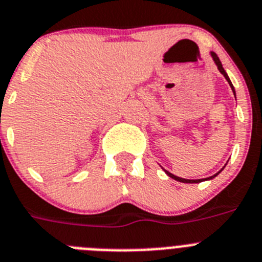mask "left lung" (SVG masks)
<instances>
[{"label": "left lung", "instance_id": "left-lung-1", "mask_svg": "<svg viewBox=\"0 0 262 262\" xmlns=\"http://www.w3.org/2000/svg\"><path fill=\"white\" fill-rule=\"evenodd\" d=\"M210 55H211V58H212L213 63H215V64H216V67H217V70H219V71H220V74H222L223 76L226 77V80L228 81L229 87H231V88H232V91H233V95H235V96H236L235 88H233V85H232L231 80H229V76H228V75H227L226 70H224V68H223V64H222V62H220L219 56L216 55L215 52H212V51L210 52ZM224 167H226V166H224ZM224 167H223V169H224ZM223 169H222V170H223ZM222 170H220V171H222ZM163 171H165L166 174L169 175L170 178L175 179V181H178V182H182V183H199V182H202V181H210V179L215 178L216 175H217V174H219V172H220V171H219V172H216L215 175H212V177H210V178H206V179H185V178H179V177H177V175L171 174V172H169V171H167V170H165V169H163Z\"/></svg>", "mask_w": 262, "mask_h": 262}]
</instances>
